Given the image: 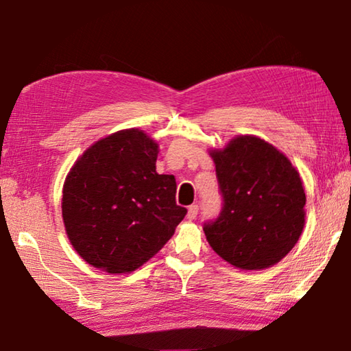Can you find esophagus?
<instances>
[{"instance_id": "obj_1", "label": "esophagus", "mask_w": 351, "mask_h": 351, "mask_svg": "<svg viewBox=\"0 0 351 351\" xmlns=\"http://www.w3.org/2000/svg\"><path fill=\"white\" fill-rule=\"evenodd\" d=\"M197 215H198V206L197 204L190 206L189 210H187V218L189 219H195V218H197Z\"/></svg>"}]
</instances>
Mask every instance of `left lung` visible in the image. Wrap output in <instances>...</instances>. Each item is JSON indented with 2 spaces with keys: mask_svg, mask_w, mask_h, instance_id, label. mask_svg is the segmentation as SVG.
<instances>
[{
  "mask_svg": "<svg viewBox=\"0 0 351 351\" xmlns=\"http://www.w3.org/2000/svg\"><path fill=\"white\" fill-rule=\"evenodd\" d=\"M223 210L204 234L219 257L243 271L278 263L305 226V190L289 159L258 136L240 134L212 148Z\"/></svg>",
  "mask_w": 351,
  "mask_h": 351,
  "instance_id": "8db88e82",
  "label": "left lung"
}]
</instances>
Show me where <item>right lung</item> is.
Returning <instances> with one entry per match:
<instances>
[{"instance_id":"1","label":"right lung","mask_w":351,"mask_h":351,"mask_svg":"<svg viewBox=\"0 0 351 351\" xmlns=\"http://www.w3.org/2000/svg\"><path fill=\"white\" fill-rule=\"evenodd\" d=\"M158 142L127 128L94 142L63 184L62 217L69 243L110 274L138 269L161 251L187 209L176 204L173 175H159Z\"/></svg>"}]
</instances>
